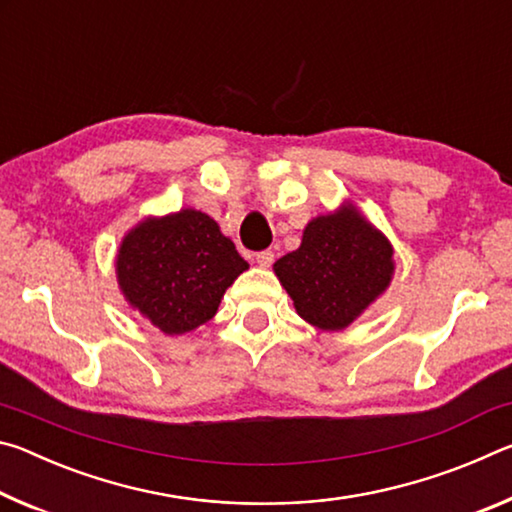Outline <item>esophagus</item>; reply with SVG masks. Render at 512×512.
<instances>
[{"label": "esophagus", "instance_id": "esophagus-1", "mask_svg": "<svg viewBox=\"0 0 512 512\" xmlns=\"http://www.w3.org/2000/svg\"><path fill=\"white\" fill-rule=\"evenodd\" d=\"M273 259H275V255H273V250H259V253L255 255V262L262 266V268H268L273 264Z\"/></svg>", "mask_w": 512, "mask_h": 512}]
</instances>
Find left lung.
<instances>
[{
	"label": "left lung",
	"instance_id": "8db88e82",
	"mask_svg": "<svg viewBox=\"0 0 512 512\" xmlns=\"http://www.w3.org/2000/svg\"><path fill=\"white\" fill-rule=\"evenodd\" d=\"M298 316L318 329H345L391 284L393 246L354 205L316 216L298 250L273 264Z\"/></svg>",
	"mask_w": 512,
	"mask_h": 512
}]
</instances>
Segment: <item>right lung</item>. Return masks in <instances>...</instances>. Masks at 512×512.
I'll list each match as a JSON object with an SVG mask.
<instances>
[{
	"label": "right lung",
	"instance_id": "add662e5",
	"mask_svg": "<svg viewBox=\"0 0 512 512\" xmlns=\"http://www.w3.org/2000/svg\"><path fill=\"white\" fill-rule=\"evenodd\" d=\"M246 268L219 223L187 207L151 216L128 232L117 255V282L128 305L176 336L207 323Z\"/></svg>",
	"mask_w": 512,
	"mask_h": 512
}]
</instances>
